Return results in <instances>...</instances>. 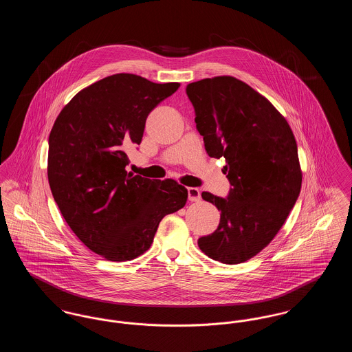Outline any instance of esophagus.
I'll use <instances>...</instances> for the list:
<instances>
[{"label": "esophagus", "instance_id": "1", "mask_svg": "<svg viewBox=\"0 0 352 352\" xmlns=\"http://www.w3.org/2000/svg\"><path fill=\"white\" fill-rule=\"evenodd\" d=\"M187 194H188V201H201V191H199V188H197V187H188V188H187Z\"/></svg>", "mask_w": 352, "mask_h": 352}]
</instances>
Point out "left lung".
I'll return each instance as SVG.
<instances>
[{
	"label": "left lung",
	"instance_id": "8db88e82",
	"mask_svg": "<svg viewBox=\"0 0 352 352\" xmlns=\"http://www.w3.org/2000/svg\"><path fill=\"white\" fill-rule=\"evenodd\" d=\"M186 94L210 157L226 158L227 198L201 192L220 223L198 245L210 258L240 264L263 251L280 231L301 191L294 134L284 116L248 84L232 76L190 83Z\"/></svg>",
	"mask_w": 352,
	"mask_h": 352
}]
</instances>
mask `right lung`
<instances>
[{
	"mask_svg": "<svg viewBox=\"0 0 352 352\" xmlns=\"http://www.w3.org/2000/svg\"><path fill=\"white\" fill-rule=\"evenodd\" d=\"M179 85L116 74L76 94L54 122L52 197L72 232L107 260H133L148 251L162 218L186 204L182 184L128 173L124 151L140 145L146 118Z\"/></svg>",
	"mask_w": 352,
	"mask_h": 352,
	"instance_id": "add662e5",
	"label": "right lung"
}]
</instances>
